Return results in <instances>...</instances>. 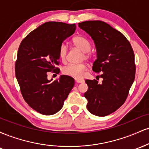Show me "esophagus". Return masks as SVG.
<instances>
[{
	"label": "esophagus",
	"mask_w": 149,
	"mask_h": 149,
	"mask_svg": "<svg viewBox=\"0 0 149 149\" xmlns=\"http://www.w3.org/2000/svg\"><path fill=\"white\" fill-rule=\"evenodd\" d=\"M75 80H76V83H82L84 82V80L82 79V78H75Z\"/></svg>",
	"instance_id": "34e87169"
}]
</instances>
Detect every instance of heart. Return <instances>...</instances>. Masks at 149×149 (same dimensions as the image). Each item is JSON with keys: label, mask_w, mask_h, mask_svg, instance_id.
I'll return each instance as SVG.
<instances>
[{"label": "heart", "mask_w": 149, "mask_h": 149, "mask_svg": "<svg viewBox=\"0 0 149 149\" xmlns=\"http://www.w3.org/2000/svg\"><path fill=\"white\" fill-rule=\"evenodd\" d=\"M71 43L74 47L80 49L83 52L82 59H88L90 57V54L89 51L91 49V42L87 38L82 36H76L71 40ZM67 55V49L64 45H62L59 49V57L60 60L64 62L66 59ZM87 69V65L82 63L78 64H68L64 66L62 69V72L64 74L67 75L75 78H81L84 74L85 71Z\"/></svg>", "instance_id": "1"}]
</instances>
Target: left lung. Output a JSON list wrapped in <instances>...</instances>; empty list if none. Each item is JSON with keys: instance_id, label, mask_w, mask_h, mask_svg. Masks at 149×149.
<instances>
[{"instance_id": "left-lung-1", "label": "left lung", "mask_w": 149, "mask_h": 149, "mask_svg": "<svg viewBox=\"0 0 149 149\" xmlns=\"http://www.w3.org/2000/svg\"><path fill=\"white\" fill-rule=\"evenodd\" d=\"M91 36L97 49L92 71L100 73L102 83L85 80L88 90L84 96L87 108L93 115L103 117L112 113L125 102L135 78L134 54L122 33L102 21L78 24Z\"/></svg>"}]
</instances>
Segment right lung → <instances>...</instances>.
<instances>
[{
  "instance_id": "add662e5",
  "label": "right lung",
  "mask_w": 149,
  "mask_h": 149,
  "mask_svg": "<svg viewBox=\"0 0 149 149\" xmlns=\"http://www.w3.org/2000/svg\"><path fill=\"white\" fill-rule=\"evenodd\" d=\"M76 26L48 22L39 26L22 40L15 62V76L22 95L30 107L42 115L59 111L72 90L74 79L62 75L47 79V73H59V49L65 39L74 33Z\"/></svg>"
}]
</instances>
